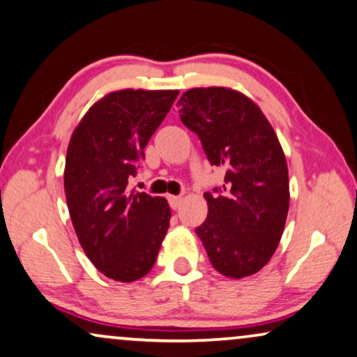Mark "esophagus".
I'll return each mask as SVG.
<instances>
[{
  "instance_id": "obj_1",
  "label": "esophagus",
  "mask_w": 357,
  "mask_h": 357,
  "mask_svg": "<svg viewBox=\"0 0 357 357\" xmlns=\"http://www.w3.org/2000/svg\"><path fill=\"white\" fill-rule=\"evenodd\" d=\"M168 201H169V207L173 208V211H176V208H179V206H181L183 197L181 196H169Z\"/></svg>"
}]
</instances>
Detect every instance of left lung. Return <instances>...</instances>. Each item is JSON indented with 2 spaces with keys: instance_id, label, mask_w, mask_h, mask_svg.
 I'll return each mask as SVG.
<instances>
[{
  "instance_id": "8db88e82",
  "label": "left lung",
  "mask_w": 357,
  "mask_h": 357,
  "mask_svg": "<svg viewBox=\"0 0 357 357\" xmlns=\"http://www.w3.org/2000/svg\"><path fill=\"white\" fill-rule=\"evenodd\" d=\"M181 122L201 140L222 188L204 192L208 212L196 234L218 273L240 279L274 255L289 211L284 151L256 104L227 88H194L178 101Z\"/></svg>"
}]
</instances>
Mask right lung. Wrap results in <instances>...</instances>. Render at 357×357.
Masks as SVG:
<instances>
[{
  "mask_svg": "<svg viewBox=\"0 0 357 357\" xmlns=\"http://www.w3.org/2000/svg\"><path fill=\"white\" fill-rule=\"evenodd\" d=\"M178 91L122 89L94 104L71 135L66 204L84 253L104 275L134 282L153 268L169 227L163 197L127 189Z\"/></svg>",
  "mask_w": 357,
  "mask_h": 357,
  "instance_id": "1",
  "label": "right lung"
}]
</instances>
